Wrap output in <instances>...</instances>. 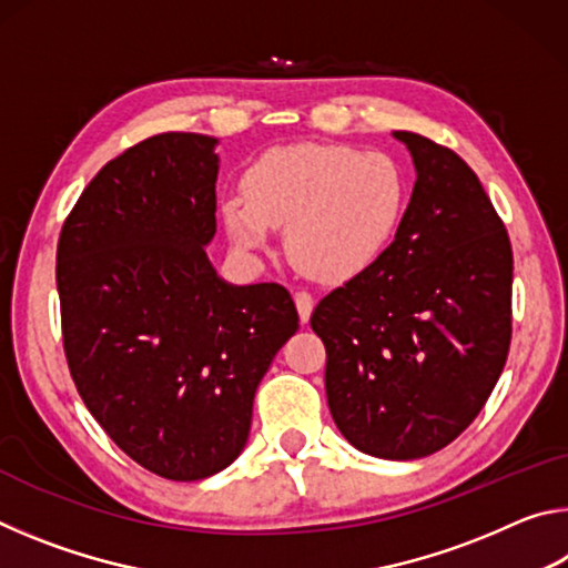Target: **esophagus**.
I'll return each instance as SVG.
<instances>
[{
	"label": "esophagus",
	"mask_w": 568,
	"mask_h": 568,
	"mask_svg": "<svg viewBox=\"0 0 568 568\" xmlns=\"http://www.w3.org/2000/svg\"><path fill=\"white\" fill-rule=\"evenodd\" d=\"M313 305H315V297L311 293H307V291L295 293V307H297V315H301L303 323H307V318H311Z\"/></svg>",
	"instance_id": "34e87169"
}]
</instances>
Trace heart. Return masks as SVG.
Listing matches in <instances>:
<instances>
[{"instance_id":"heart-1","label":"heart","mask_w":568,"mask_h":568,"mask_svg":"<svg viewBox=\"0 0 568 568\" xmlns=\"http://www.w3.org/2000/svg\"><path fill=\"white\" fill-rule=\"evenodd\" d=\"M408 180L386 152L348 145H287L257 158L220 205L230 237L257 250L285 225L301 271L343 281L376 263L406 213Z\"/></svg>"}]
</instances>
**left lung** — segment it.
Instances as JSON below:
<instances>
[{"label":"left lung","mask_w":568,"mask_h":568,"mask_svg":"<svg viewBox=\"0 0 568 568\" xmlns=\"http://www.w3.org/2000/svg\"><path fill=\"white\" fill-rule=\"evenodd\" d=\"M416 185L396 240L315 305L335 426L363 454L410 460L474 423L511 345L514 253L484 185L454 150L393 132Z\"/></svg>","instance_id":"8db88e82"}]
</instances>
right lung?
I'll list each match as a JSON object with an SVG mask.
<instances>
[{
  "label": "right lung",
  "instance_id": "add662e5",
  "mask_svg": "<svg viewBox=\"0 0 568 568\" xmlns=\"http://www.w3.org/2000/svg\"><path fill=\"white\" fill-rule=\"evenodd\" d=\"M215 138L162 132L110 160L57 243L62 343L84 406L142 468L200 480L243 450L257 383L297 331L277 283L227 285Z\"/></svg>",
  "mask_w": 568,
  "mask_h": 568
}]
</instances>
